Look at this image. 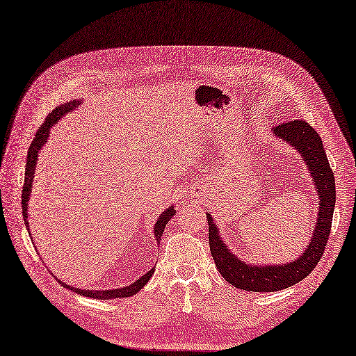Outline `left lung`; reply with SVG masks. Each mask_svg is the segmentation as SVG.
Instances as JSON below:
<instances>
[{"mask_svg":"<svg viewBox=\"0 0 356 356\" xmlns=\"http://www.w3.org/2000/svg\"><path fill=\"white\" fill-rule=\"evenodd\" d=\"M273 136L286 141L302 158L309 176L313 177L316 195L318 197L316 225L307 250L286 265H252L241 260L229 250L221 238L220 229L211 213L209 222V245L215 265L232 286L248 291H277L302 281L323 256L330 239L332 215L335 207V179L327 162L321 136L302 118L272 127Z\"/></svg>","mask_w":356,"mask_h":356,"instance_id":"left-lung-1","label":"left lung"}]
</instances>
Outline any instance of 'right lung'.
Returning a JSON list of instances; mask_svg holds the SVG:
<instances>
[{
    "instance_id": "obj_1",
    "label": "right lung",
    "mask_w": 356,
    "mask_h": 356,
    "mask_svg": "<svg viewBox=\"0 0 356 356\" xmlns=\"http://www.w3.org/2000/svg\"><path fill=\"white\" fill-rule=\"evenodd\" d=\"M81 100L83 99H72L69 102L63 104L60 106H57L54 109L52 113L48 114L47 120L44 123L39 127V131L35 132L34 140L30 145L29 149V154H26V165H25V180H24V188H22V215H24V221H25V227L26 230H29L30 236V225H29V212H26V209H29V202H30V195H31V188H33V180H34V171H35V165H38V159H39V152L42 150V147L44 144H47L48 138H49V131L51 127L56 126V123L60 120L63 115H66L69 113L74 111L81 104ZM176 211H175V206H170L168 209L163 211L159 218L154 222L153 227V234H154V239H156L158 245L161 242V236L163 233V229H165V225L168 224V221L171 220L172 216H175ZM33 238V236H31ZM154 273V266L149 270L145 272L143 277H140L138 280H135L134 282H131L129 286H124V287H118V289H109V290H84V289H78V287H72L66 282L60 281V284L63 287L69 289L70 291H74V293H78L81 296H86V298H93V299H115V298H127V296H132L135 293H138V291L147 284L149 280L152 278V275Z\"/></svg>"
}]
</instances>
